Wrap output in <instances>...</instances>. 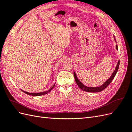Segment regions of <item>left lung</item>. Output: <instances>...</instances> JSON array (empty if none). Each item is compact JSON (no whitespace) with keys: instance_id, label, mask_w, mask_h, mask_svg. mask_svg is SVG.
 I'll use <instances>...</instances> for the list:
<instances>
[{"instance_id":"1","label":"left lung","mask_w":132,"mask_h":132,"mask_svg":"<svg viewBox=\"0 0 132 132\" xmlns=\"http://www.w3.org/2000/svg\"><path fill=\"white\" fill-rule=\"evenodd\" d=\"M114 40H115V41L116 42V38H115V37H114ZM116 49L117 50H118V46L117 45H116ZM119 63H120V61H119L118 62V63H117V65L116 66V69H115L114 72L112 73V75H111V76L102 85H101L100 86H99V87H88V86H86L85 85H84V84L81 82L78 79H77L76 73L75 72H73L74 77H75V81H76V82L77 84V85L79 86V87L82 90L85 91V92H89V93H98V92H101V91H103V90H104L108 85H109V84L111 83V82L114 79V77L116 76V74H117V72L118 70V69H119Z\"/></svg>"}]
</instances>
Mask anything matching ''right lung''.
Segmentation results:
<instances>
[{
    "label": "right lung",
    "instance_id": "add662e5",
    "mask_svg": "<svg viewBox=\"0 0 132 132\" xmlns=\"http://www.w3.org/2000/svg\"><path fill=\"white\" fill-rule=\"evenodd\" d=\"M55 84L56 82L55 83V84L53 85V86L50 89H49L48 91H46V92H41V93H28V92H25V91H23L22 90V91L23 92H24V93H26V94H28V95H32V96H40V95H45V94H48V93H50L51 91V90L54 87H55Z\"/></svg>",
    "mask_w": 132,
    "mask_h": 132
}]
</instances>
